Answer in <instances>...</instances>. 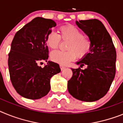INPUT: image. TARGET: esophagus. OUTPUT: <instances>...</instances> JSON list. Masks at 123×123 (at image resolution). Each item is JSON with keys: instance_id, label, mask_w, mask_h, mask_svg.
I'll list each match as a JSON object with an SVG mask.
<instances>
[{"instance_id": "esophagus-1", "label": "esophagus", "mask_w": 123, "mask_h": 123, "mask_svg": "<svg viewBox=\"0 0 123 123\" xmlns=\"http://www.w3.org/2000/svg\"><path fill=\"white\" fill-rule=\"evenodd\" d=\"M60 68H61V70H64L65 68H66V67H64V66H62V65H61Z\"/></svg>"}]
</instances>
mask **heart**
Instances as JSON below:
<instances>
[{"mask_svg":"<svg viewBox=\"0 0 123 123\" xmlns=\"http://www.w3.org/2000/svg\"><path fill=\"white\" fill-rule=\"evenodd\" d=\"M60 35L51 32L46 36V44L50 48L55 49L58 48L61 38L69 41L68 51H54L51 55V59L61 65H67L77 56L82 59L87 56L91 51L92 43L84 33L75 26L67 25L59 28Z\"/></svg>","mask_w":123,"mask_h":123,"instance_id":"heart-1","label":"heart"}]
</instances>
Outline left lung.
I'll return each instance as SVG.
<instances>
[{
    "label": "left lung",
    "instance_id": "obj_1",
    "mask_svg": "<svg viewBox=\"0 0 123 123\" xmlns=\"http://www.w3.org/2000/svg\"><path fill=\"white\" fill-rule=\"evenodd\" d=\"M88 36L92 48L89 54L77 64L87 65L84 70L71 69L72 77L68 81L69 93L81 101L92 102L104 97L115 76L116 53L110 35L97 19L75 22Z\"/></svg>",
    "mask_w": 123,
    "mask_h": 123
}]
</instances>
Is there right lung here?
Segmentation results:
<instances>
[{
    "label": "right lung",
    "instance_id": "right-lung-1",
    "mask_svg": "<svg viewBox=\"0 0 123 123\" xmlns=\"http://www.w3.org/2000/svg\"><path fill=\"white\" fill-rule=\"evenodd\" d=\"M55 26L53 20L36 17L18 31L13 39L8 70L13 86L24 98L36 100L46 95L51 78L61 72L58 64L47 61L46 36ZM43 60L48 62L42 68L38 63Z\"/></svg>",
    "mask_w": 123,
    "mask_h": 123
}]
</instances>
